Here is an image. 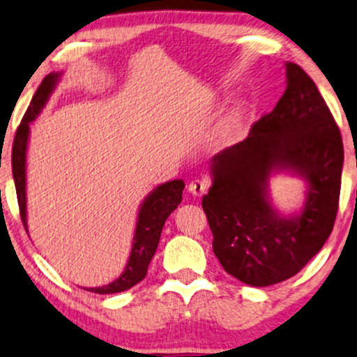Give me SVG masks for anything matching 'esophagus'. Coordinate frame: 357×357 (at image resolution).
Instances as JSON below:
<instances>
[{
  "instance_id": "1",
  "label": "esophagus",
  "mask_w": 357,
  "mask_h": 357,
  "mask_svg": "<svg viewBox=\"0 0 357 357\" xmlns=\"http://www.w3.org/2000/svg\"><path fill=\"white\" fill-rule=\"evenodd\" d=\"M208 187H210L208 178H204V177L193 178L192 182L188 183V192H190L193 197H200V195H204V193H206Z\"/></svg>"
}]
</instances>
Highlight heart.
I'll use <instances>...</instances> for the list:
<instances>
[{
  "mask_svg": "<svg viewBox=\"0 0 357 357\" xmlns=\"http://www.w3.org/2000/svg\"><path fill=\"white\" fill-rule=\"evenodd\" d=\"M241 117H243V112H241L240 107H235L233 111L227 114L225 121H223V124L220 127V132H218L220 140H228L236 134V130H238L240 127Z\"/></svg>",
  "mask_w": 357,
  "mask_h": 357,
  "instance_id": "heart-1",
  "label": "heart"
}]
</instances>
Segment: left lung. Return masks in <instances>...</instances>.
<instances>
[{
	"mask_svg": "<svg viewBox=\"0 0 357 357\" xmlns=\"http://www.w3.org/2000/svg\"><path fill=\"white\" fill-rule=\"evenodd\" d=\"M284 68L278 104L243 142L212 157V187L202 199L215 257L257 288L291 278L323 248L340 202L341 132L313 79L294 63ZM280 173L307 183L302 208L288 215L269 197V180Z\"/></svg>",
	"mask_w": 357,
	"mask_h": 357,
	"instance_id": "obj_1",
	"label": "left lung"
}]
</instances>
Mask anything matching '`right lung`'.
<instances>
[{"label": "right lung", "mask_w": 357, "mask_h": 357, "mask_svg": "<svg viewBox=\"0 0 357 357\" xmlns=\"http://www.w3.org/2000/svg\"><path fill=\"white\" fill-rule=\"evenodd\" d=\"M61 76H63V73H51L43 79L41 86L38 87L36 94L33 96V100H31L23 121L17 127L15 144H13V178H15L17 204H20L21 220H23L26 231H28V213H26V155H28L29 126L31 122L36 121L44 105L47 104ZM183 188H185L183 180H170V182L155 187L145 197L139 206L137 223H135L134 238H132V248L122 275L109 284L84 289L98 294L122 293L145 278L147 268L151 265V259L155 255L165 220L169 218V215L182 202Z\"/></svg>", "instance_id": "add662e5"}]
</instances>
